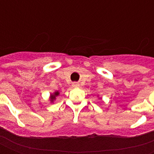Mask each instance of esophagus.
Masks as SVG:
<instances>
[{
    "instance_id": "1",
    "label": "esophagus",
    "mask_w": 154,
    "mask_h": 154,
    "mask_svg": "<svg viewBox=\"0 0 154 154\" xmlns=\"http://www.w3.org/2000/svg\"><path fill=\"white\" fill-rule=\"evenodd\" d=\"M72 86H73V87H79V84L78 83H77V82H74V83H72Z\"/></svg>"
}]
</instances>
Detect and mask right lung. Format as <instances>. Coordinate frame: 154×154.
<instances>
[{
	"label": "right lung",
	"mask_w": 154,
	"mask_h": 154,
	"mask_svg": "<svg viewBox=\"0 0 154 154\" xmlns=\"http://www.w3.org/2000/svg\"><path fill=\"white\" fill-rule=\"evenodd\" d=\"M58 94H59V93H58V91H57V92H55V93H54V95H52V98H51V100L53 101V100H54V99H55V97H57Z\"/></svg>",
	"instance_id": "1"
}]
</instances>
